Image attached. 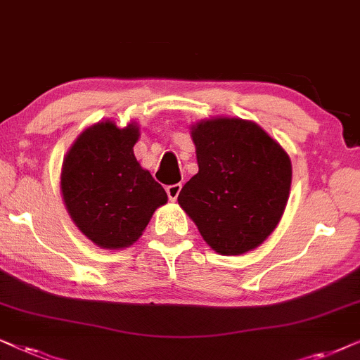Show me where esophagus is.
I'll return each instance as SVG.
<instances>
[{"instance_id": "esophagus-1", "label": "esophagus", "mask_w": 360, "mask_h": 360, "mask_svg": "<svg viewBox=\"0 0 360 360\" xmlns=\"http://www.w3.org/2000/svg\"><path fill=\"white\" fill-rule=\"evenodd\" d=\"M181 188H183V186H181V184H172V186H167V188H166L167 198H169L171 200H176V199H177V195H179V193H181Z\"/></svg>"}]
</instances>
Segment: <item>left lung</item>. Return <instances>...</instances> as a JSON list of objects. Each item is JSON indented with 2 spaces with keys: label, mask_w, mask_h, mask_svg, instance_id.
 <instances>
[{
  "label": "left lung",
  "mask_w": 360,
  "mask_h": 360,
  "mask_svg": "<svg viewBox=\"0 0 360 360\" xmlns=\"http://www.w3.org/2000/svg\"><path fill=\"white\" fill-rule=\"evenodd\" d=\"M199 172L179 205L220 255H242L275 230L290 198L288 153L257 123L210 118L191 127Z\"/></svg>",
  "instance_id": "left-lung-1"
}]
</instances>
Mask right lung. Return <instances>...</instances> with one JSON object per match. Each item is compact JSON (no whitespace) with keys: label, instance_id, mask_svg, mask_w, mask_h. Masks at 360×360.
<instances>
[{"label":"right lung","instance_id":"1","mask_svg":"<svg viewBox=\"0 0 360 360\" xmlns=\"http://www.w3.org/2000/svg\"><path fill=\"white\" fill-rule=\"evenodd\" d=\"M136 123L98 122L82 131L64 158L60 191L67 212L95 245L120 250L141 237L166 191L136 161Z\"/></svg>","mask_w":360,"mask_h":360}]
</instances>
